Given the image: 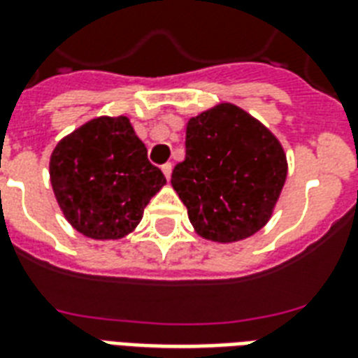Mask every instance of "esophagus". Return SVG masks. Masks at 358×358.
<instances>
[{"mask_svg":"<svg viewBox=\"0 0 358 358\" xmlns=\"http://www.w3.org/2000/svg\"><path fill=\"white\" fill-rule=\"evenodd\" d=\"M162 171H163V174H165V178L171 180V174H173V165H171V163H165V165L162 167Z\"/></svg>","mask_w":358,"mask_h":358,"instance_id":"obj_1","label":"esophagus"}]
</instances>
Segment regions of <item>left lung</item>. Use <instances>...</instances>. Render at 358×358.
Returning a JSON list of instances; mask_svg holds the SVG:
<instances>
[{"label": "left lung", "mask_w": 358, "mask_h": 358, "mask_svg": "<svg viewBox=\"0 0 358 358\" xmlns=\"http://www.w3.org/2000/svg\"><path fill=\"white\" fill-rule=\"evenodd\" d=\"M288 174L280 141L234 103H217L185 126V159L174 191L193 229L215 243L256 234L271 219Z\"/></svg>", "instance_id": "1"}]
</instances>
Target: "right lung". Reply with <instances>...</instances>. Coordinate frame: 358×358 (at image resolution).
Returning a JSON list of instances; mask_svg holds the SVG:
<instances>
[{
  "label": "right lung",
  "mask_w": 358,
  "mask_h": 358,
  "mask_svg": "<svg viewBox=\"0 0 358 358\" xmlns=\"http://www.w3.org/2000/svg\"><path fill=\"white\" fill-rule=\"evenodd\" d=\"M50 182L66 221L92 239L134 232L146 204L167 184L124 115L96 117L59 141Z\"/></svg>",
  "instance_id": "obj_1"
}]
</instances>
